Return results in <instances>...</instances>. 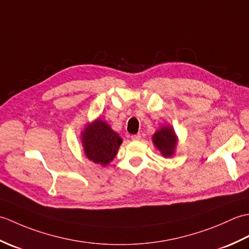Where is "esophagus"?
Here are the masks:
<instances>
[{"mask_svg":"<svg viewBox=\"0 0 249 249\" xmlns=\"http://www.w3.org/2000/svg\"><path fill=\"white\" fill-rule=\"evenodd\" d=\"M133 140H140L141 139V135L140 134H137V135H131L130 137Z\"/></svg>","mask_w":249,"mask_h":249,"instance_id":"34e87169","label":"esophagus"}]
</instances>
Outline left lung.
<instances>
[{
	"instance_id": "8db88e82",
	"label": "left lung",
	"mask_w": 249,
	"mask_h": 249,
	"mask_svg": "<svg viewBox=\"0 0 249 249\" xmlns=\"http://www.w3.org/2000/svg\"><path fill=\"white\" fill-rule=\"evenodd\" d=\"M153 142L165 157H170L176 149L177 136L171 127H161L153 136Z\"/></svg>"
}]
</instances>
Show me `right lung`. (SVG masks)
<instances>
[{
    "label": "right lung",
    "mask_w": 249,
    "mask_h": 249,
    "mask_svg": "<svg viewBox=\"0 0 249 249\" xmlns=\"http://www.w3.org/2000/svg\"><path fill=\"white\" fill-rule=\"evenodd\" d=\"M82 143L89 160L106 166L115 157L122 139L106 122L96 120L82 133Z\"/></svg>",
    "instance_id": "add662e5"
}]
</instances>
